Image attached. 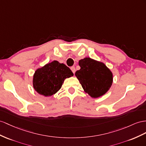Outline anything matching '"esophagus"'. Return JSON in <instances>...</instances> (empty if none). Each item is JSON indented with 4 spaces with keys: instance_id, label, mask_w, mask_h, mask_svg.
Returning a JSON list of instances; mask_svg holds the SVG:
<instances>
[{
    "instance_id": "obj_1",
    "label": "esophagus",
    "mask_w": 146,
    "mask_h": 146,
    "mask_svg": "<svg viewBox=\"0 0 146 146\" xmlns=\"http://www.w3.org/2000/svg\"><path fill=\"white\" fill-rule=\"evenodd\" d=\"M71 70H72V72H73V73H75L76 70H75V68H74V66H72V67H71Z\"/></svg>"
}]
</instances>
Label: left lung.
<instances>
[{"label": "left lung", "instance_id": "8db88e82", "mask_svg": "<svg viewBox=\"0 0 146 146\" xmlns=\"http://www.w3.org/2000/svg\"><path fill=\"white\" fill-rule=\"evenodd\" d=\"M81 68L75 73L84 91L92 98H98L107 93L113 83V73L103 62L90 57L81 59Z\"/></svg>", "mask_w": 146, "mask_h": 146}]
</instances>
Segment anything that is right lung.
Wrapping results in <instances>:
<instances>
[{
    "label": "right lung",
    "instance_id": "obj_1",
    "mask_svg": "<svg viewBox=\"0 0 146 146\" xmlns=\"http://www.w3.org/2000/svg\"><path fill=\"white\" fill-rule=\"evenodd\" d=\"M73 76V72L68 66L54 60L36 70L33 86L38 94L45 97L51 96L60 89L66 78Z\"/></svg>",
    "mask_w": 146,
    "mask_h": 146
}]
</instances>
